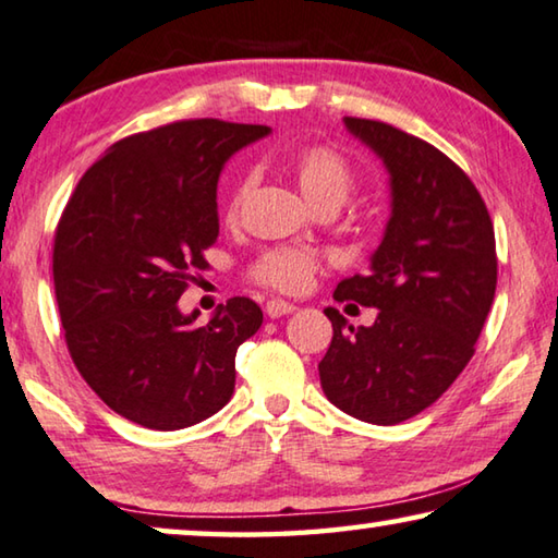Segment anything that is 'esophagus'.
<instances>
[{"mask_svg":"<svg viewBox=\"0 0 558 558\" xmlns=\"http://www.w3.org/2000/svg\"><path fill=\"white\" fill-rule=\"evenodd\" d=\"M294 308L296 306L284 302V299H269L267 306H264V312H267L269 319H279V316H287V314L294 312Z\"/></svg>","mask_w":558,"mask_h":558,"instance_id":"esophagus-1","label":"esophagus"}]
</instances>
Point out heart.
<instances>
[{
  "instance_id": "heart-1",
  "label": "heart",
  "mask_w": 558,
  "mask_h": 558,
  "mask_svg": "<svg viewBox=\"0 0 558 558\" xmlns=\"http://www.w3.org/2000/svg\"><path fill=\"white\" fill-rule=\"evenodd\" d=\"M287 174L299 186L304 199L314 209L337 211L344 207L351 192L356 190V171L349 161L331 147H304L291 154L287 159ZM252 182L244 179L236 186L229 204V217L234 219L242 209L244 196L250 194ZM322 269V256L304 250V246H274L259 254V259L252 264L250 277L256 284L281 291V294H299L312 284L314 274Z\"/></svg>"
}]
</instances>
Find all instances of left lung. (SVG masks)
I'll list each match as a JSON object with an SVG mask.
<instances>
[{"mask_svg": "<svg viewBox=\"0 0 558 558\" xmlns=\"http://www.w3.org/2000/svg\"><path fill=\"white\" fill-rule=\"evenodd\" d=\"M384 161L391 217L372 271L333 299L376 306L372 327L324 308L333 337L319 364L333 407L391 426L432 407L474 356L496 291V239L476 186L447 154L397 126L344 117Z\"/></svg>", "mask_w": 558, "mask_h": 558, "instance_id": "left-lung-1", "label": "left lung"}]
</instances>
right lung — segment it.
Instances as JSON below:
<instances>
[{
    "label": "right lung",
    "mask_w": 558,
    "mask_h": 558,
    "mask_svg": "<svg viewBox=\"0 0 558 558\" xmlns=\"http://www.w3.org/2000/svg\"><path fill=\"white\" fill-rule=\"evenodd\" d=\"M262 124L184 119L124 136L84 171L54 231V294L66 349L119 416L174 432L227 404L234 356L264 314L234 296L204 327L179 296L209 267L217 182Z\"/></svg>",
    "instance_id": "1"
}]
</instances>
